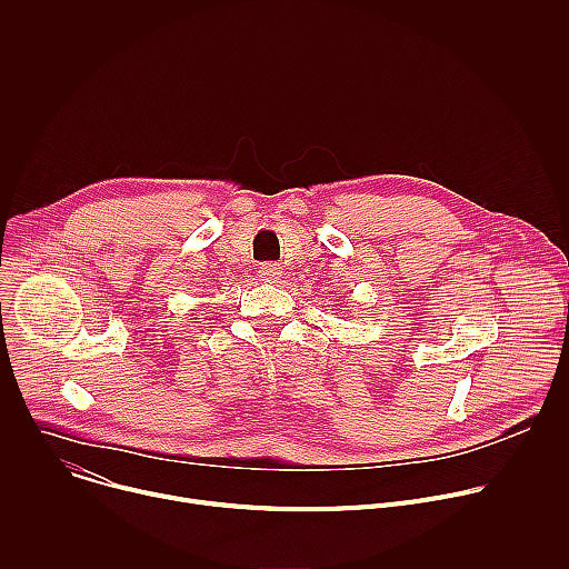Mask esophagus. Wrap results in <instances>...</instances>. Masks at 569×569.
<instances>
[{
  "label": "esophagus",
  "mask_w": 569,
  "mask_h": 569,
  "mask_svg": "<svg viewBox=\"0 0 569 569\" xmlns=\"http://www.w3.org/2000/svg\"><path fill=\"white\" fill-rule=\"evenodd\" d=\"M259 277H261V281H266V283H277L279 277H281V268H279L277 263H263V266L259 268Z\"/></svg>",
  "instance_id": "1"
}]
</instances>
